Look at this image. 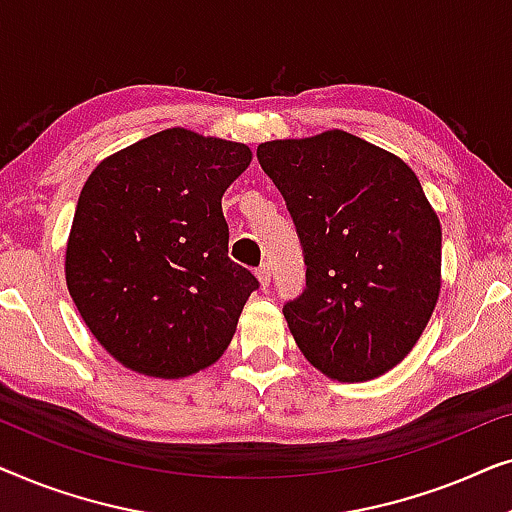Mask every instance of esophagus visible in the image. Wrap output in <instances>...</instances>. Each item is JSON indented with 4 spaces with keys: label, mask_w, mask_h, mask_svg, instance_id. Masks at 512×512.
<instances>
[{
    "label": "esophagus",
    "mask_w": 512,
    "mask_h": 512,
    "mask_svg": "<svg viewBox=\"0 0 512 512\" xmlns=\"http://www.w3.org/2000/svg\"><path fill=\"white\" fill-rule=\"evenodd\" d=\"M256 277H258V284H261L263 289H265V286H270V277H272V272H270V265H268V263H263L261 268L256 270Z\"/></svg>",
    "instance_id": "obj_1"
}]
</instances>
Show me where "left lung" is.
<instances>
[{"label":"left lung","mask_w":512,"mask_h":512,"mask_svg":"<svg viewBox=\"0 0 512 512\" xmlns=\"http://www.w3.org/2000/svg\"><path fill=\"white\" fill-rule=\"evenodd\" d=\"M305 251L284 305L305 359L338 382L375 380L422 338L440 284V221L417 174L345 130L258 144Z\"/></svg>","instance_id":"8db88e82"}]
</instances>
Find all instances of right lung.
<instances>
[{
  "mask_svg": "<svg viewBox=\"0 0 512 512\" xmlns=\"http://www.w3.org/2000/svg\"><path fill=\"white\" fill-rule=\"evenodd\" d=\"M251 156L242 142L167 128L90 172L65 279L88 331L121 366L184 380L228 349L258 282L228 258L221 198Z\"/></svg>",
  "mask_w": 512,
  "mask_h": 512,
  "instance_id": "obj_1",
  "label": "right lung"
}]
</instances>
